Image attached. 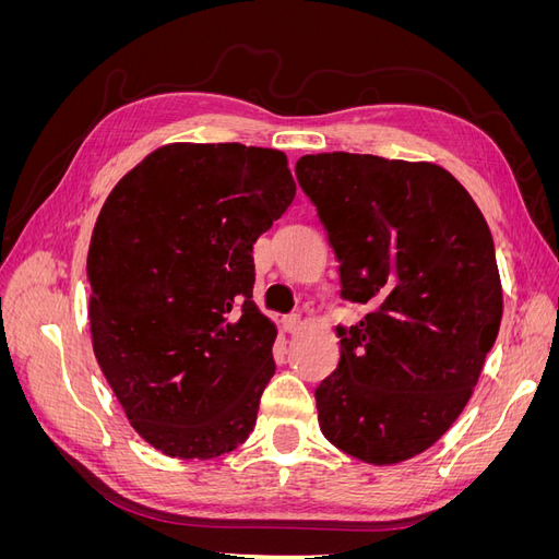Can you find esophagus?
I'll return each mask as SVG.
<instances>
[{
  "label": "esophagus",
  "mask_w": 559,
  "mask_h": 559,
  "mask_svg": "<svg viewBox=\"0 0 559 559\" xmlns=\"http://www.w3.org/2000/svg\"><path fill=\"white\" fill-rule=\"evenodd\" d=\"M300 326H302V317H300V314H289V317H284V329L289 331V333L300 331Z\"/></svg>",
  "instance_id": "34e87169"
}]
</instances>
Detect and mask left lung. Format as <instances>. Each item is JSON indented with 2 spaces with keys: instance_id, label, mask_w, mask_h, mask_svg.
<instances>
[{
  "instance_id": "obj_1",
  "label": "left lung",
  "mask_w": 559,
  "mask_h": 559,
  "mask_svg": "<svg viewBox=\"0 0 559 559\" xmlns=\"http://www.w3.org/2000/svg\"><path fill=\"white\" fill-rule=\"evenodd\" d=\"M296 177L341 263V296L370 306L337 326L341 361L314 389L319 429L366 464L405 462L462 415L497 341L492 233L436 163L333 151L302 156Z\"/></svg>"
}]
</instances>
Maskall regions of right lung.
I'll return each instance as SVG.
<instances>
[{"label":"right lung","mask_w":559,"mask_h":559,"mask_svg":"<svg viewBox=\"0 0 559 559\" xmlns=\"http://www.w3.org/2000/svg\"><path fill=\"white\" fill-rule=\"evenodd\" d=\"M294 195L277 148L177 142L99 210L93 352L132 429L167 456L212 460L257 425L277 329L251 300V251Z\"/></svg>","instance_id":"right-lung-1"}]
</instances>
